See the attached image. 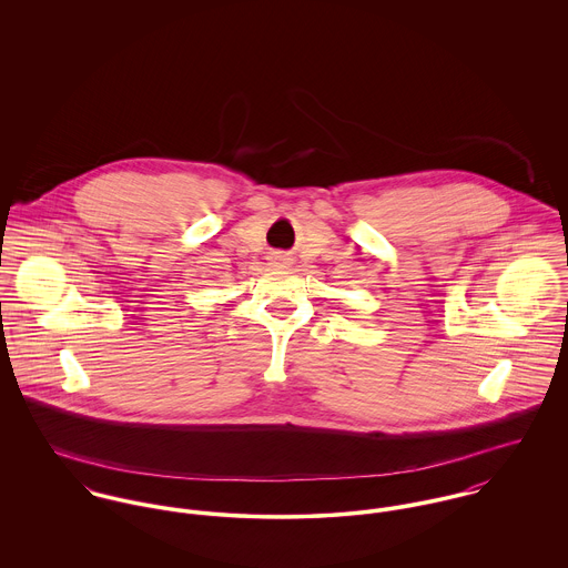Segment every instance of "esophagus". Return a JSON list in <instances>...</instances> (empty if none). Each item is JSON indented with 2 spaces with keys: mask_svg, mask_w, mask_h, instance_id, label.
Returning <instances> with one entry per match:
<instances>
[{
  "mask_svg": "<svg viewBox=\"0 0 568 568\" xmlns=\"http://www.w3.org/2000/svg\"><path fill=\"white\" fill-rule=\"evenodd\" d=\"M273 260H275V264H280V262H284V257H282V255H275V257H273Z\"/></svg>",
  "mask_w": 568,
  "mask_h": 568,
  "instance_id": "esophagus-1",
  "label": "esophagus"
}]
</instances>
